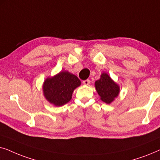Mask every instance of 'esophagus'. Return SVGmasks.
Returning a JSON list of instances; mask_svg holds the SVG:
<instances>
[{"instance_id": "esophagus-1", "label": "esophagus", "mask_w": 160, "mask_h": 160, "mask_svg": "<svg viewBox=\"0 0 160 160\" xmlns=\"http://www.w3.org/2000/svg\"><path fill=\"white\" fill-rule=\"evenodd\" d=\"M83 84H84V85H89V84H90V80L86 79V80L83 81Z\"/></svg>"}]
</instances>
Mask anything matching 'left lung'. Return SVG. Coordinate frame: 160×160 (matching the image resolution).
I'll return each mask as SVG.
<instances>
[{
	"label": "left lung",
	"instance_id": "8db88e82",
	"mask_svg": "<svg viewBox=\"0 0 160 160\" xmlns=\"http://www.w3.org/2000/svg\"><path fill=\"white\" fill-rule=\"evenodd\" d=\"M95 85L100 99L106 103H110L119 95V86L107 73H102L100 79L96 81Z\"/></svg>",
	"mask_w": 160,
	"mask_h": 160
}]
</instances>
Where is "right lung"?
I'll return each mask as SVG.
<instances>
[{"label":"right lung","mask_w":160,"mask_h":160,"mask_svg":"<svg viewBox=\"0 0 160 160\" xmlns=\"http://www.w3.org/2000/svg\"><path fill=\"white\" fill-rule=\"evenodd\" d=\"M80 84L77 76L62 71L54 77L47 78L43 90L48 101L56 106H61L71 100L73 90Z\"/></svg>","instance_id":"obj_1"}]
</instances>
